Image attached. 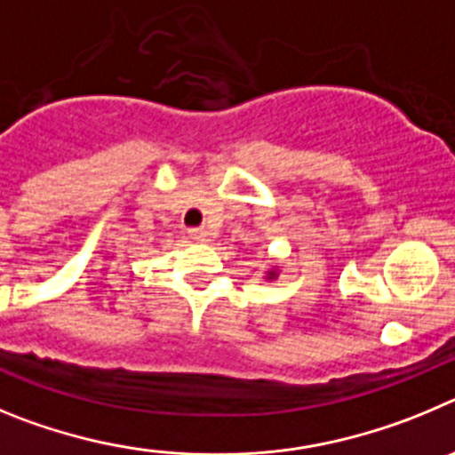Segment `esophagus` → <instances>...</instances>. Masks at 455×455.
Listing matches in <instances>:
<instances>
[{
    "mask_svg": "<svg viewBox=\"0 0 455 455\" xmlns=\"http://www.w3.org/2000/svg\"><path fill=\"white\" fill-rule=\"evenodd\" d=\"M190 237L197 243H211V233L208 228H190Z\"/></svg>",
    "mask_w": 455,
    "mask_h": 455,
    "instance_id": "obj_1",
    "label": "esophagus"
}]
</instances>
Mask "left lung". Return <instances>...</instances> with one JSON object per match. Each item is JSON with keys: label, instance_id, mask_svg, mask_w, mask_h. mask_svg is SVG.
<instances>
[{"label": "left lung", "instance_id": "8db88e82", "mask_svg": "<svg viewBox=\"0 0 455 455\" xmlns=\"http://www.w3.org/2000/svg\"><path fill=\"white\" fill-rule=\"evenodd\" d=\"M278 274H276V265H274L272 269H267V272H265V278H267V281H274V278H276Z\"/></svg>", "mask_w": 455, "mask_h": 455}]
</instances>
